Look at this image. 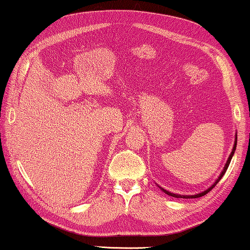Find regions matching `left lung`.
Here are the masks:
<instances>
[{"instance_id": "left-lung-1", "label": "left lung", "mask_w": 250, "mask_h": 250, "mask_svg": "<svg viewBox=\"0 0 250 250\" xmlns=\"http://www.w3.org/2000/svg\"><path fill=\"white\" fill-rule=\"evenodd\" d=\"M236 147H237V134H236V137H234V144H233L232 151H231V153H230V155H229V158H228V160H227V164H226V166H224V168H223V170H222V172L220 173V176L218 177V179H216L215 182L213 183L212 185L208 188V189H205V190H203V191H201V193H198V194H195V195H180V194H173V193H171V191H169V190H166L165 188H162V187H160V186H158V187H160V189H161L162 191H164V193H166V194H167V195H169V196L177 197V198H197V197H202V196H204L205 194H208V191L211 190L212 188L214 187V186L216 185V184H218V183L220 182V179H221L222 177H223L224 173H226L227 169H228V167H229V165H230V161H231V159H232L233 154H234V151H236Z\"/></svg>"}]
</instances>
